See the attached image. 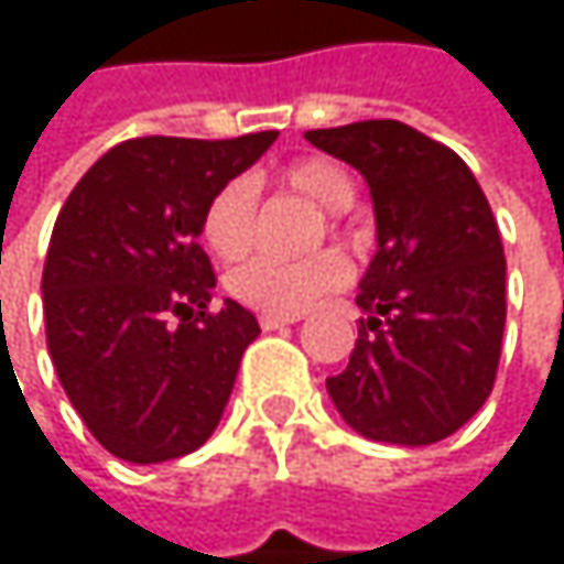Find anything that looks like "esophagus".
<instances>
[{"label":"esophagus","mask_w":564,"mask_h":564,"mask_svg":"<svg viewBox=\"0 0 564 564\" xmlns=\"http://www.w3.org/2000/svg\"><path fill=\"white\" fill-rule=\"evenodd\" d=\"M300 316H283V313H261L258 316V323H261V329H283V326H290V323H296Z\"/></svg>","instance_id":"esophagus-1"}]
</instances>
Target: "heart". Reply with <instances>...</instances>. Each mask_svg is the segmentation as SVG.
Here are the masks:
<instances>
[{
	"label": "heart",
	"instance_id": "1",
	"mask_svg": "<svg viewBox=\"0 0 564 564\" xmlns=\"http://www.w3.org/2000/svg\"><path fill=\"white\" fill-rule=\"evenodd\" d=\"M274 182L283 192L306 198L319 212H333L326 215V231L343 235V221L336 212L356 202V178L346 166L326 156H306L283 166ZM254 218H258V195L251 182L231 178L208 198L202 215V238L221 261H238L251 248ZM346 281H349L346 258L336 251H319L303 261L251 258L228 278V290L235 300L261 313L296 316L310 310L319 296L339 290Z\"/></svg>",
	"mask_w": 564,
	"mask_h": 564
}]
</instances>
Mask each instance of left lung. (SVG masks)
<instances>
[{"label":"left lung","instance_id":"obj_1","mask_svg":"<svg viewBox=\"0 0 564 564\" xmlns=\"http://www.w3.org/2000/svg\"><path fill=\"white\" fill-rule=\"evenodd\" d=\"M306 140L362 172L379 238L356 296L369 319L326 392L369 441H444L484 408L500 366L507 258L490 202L454 150L408 123L362 120Z\"/></svg>","mask_w":564,"mask_h":564}]
</instances>
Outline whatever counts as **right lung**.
<instances>
[{
  "label": "right lung",
  "mask_w": 564,
  "mask_h": 564,
  "mask_svg": "<svg viewBox=\"0 0 564 564\" xmlns=\"http://www.w3.org/2000/svg\"><path fill=\"white\" fill-rule=\"evenodd\" d=\"M274 140V130L127 140L84 172L57 215L42 274L48 352L74 411L120 460L192 454L221 421L261 326L235 300L208 313L202 215Z\"/></svg>",
  "instance_id": "right-lung-1"
}]
</instances>
